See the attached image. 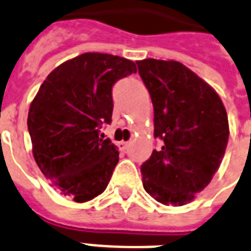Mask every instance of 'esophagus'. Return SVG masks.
I'll return each instance as SVG.
<instances>
[{"instance_id": "34e87169", "label": "esophagus", "mask_w": 251, "mask_h": 251, "mask_svg": "<svg viewBox=\"0 0 251 251\" xmlns=\"http://www.w3.org/2000/svg\"><path fill=\"white\" fill-rule=\"evenodd\" d=\"M118 147H119L120 151H126L128 148V143L127 141H120V143H118Z\"/></svg>"}]
</instances>
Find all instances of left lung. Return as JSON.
I'll use <instances>...</instances> for the list:
<instances>
[{
	"label": "left lung",
	"instance_id": "left-lung-1",
	"mask_svg": "<svg viewBox=\"0 0 251 251\" xmlns=\"http://www.w3.org/2000/svg\"><path fill=\"white\" fill-rule=\"evenodd\" d=\"M154 110L162 147L141 165L145 191L162 204L183 205L212 180L229 137L217 93L178 61H136Z\"/></svg>",
	"mask_w": 251,
	"mask_h": 251
}]
</instances>
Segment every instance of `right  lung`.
<instances>
[{"instance_id":"right-lung-1","label":"right lung","mask_w":251,"mask_h":251,"mask_svg":"<svg viewBox=\"0 0 251 251\" xmlns=\"http://www.w3.org/2000/svg\"><path fill=\"white\" fill-rule=\"evenodd\" d=\"M136 73L119 56L87 52L53 69L27 118L34 158L47 179L77 203L106 190L119 152L100 128L111 123L112 86Z\"/></svg>"}]
</instances>
